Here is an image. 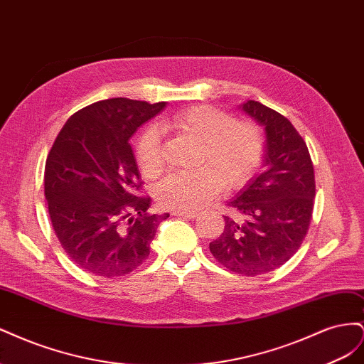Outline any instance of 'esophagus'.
Segmentation results:
<instances>
[{"label": "esophagus", "mask_w": 364, "mask_h": 364, "mask_svg": "<svg viewBox=\"0 0 364 364\" xmlns=\"http://www.w3.org/2000/svg\"><path fill=\"white\" fill-rule=\"evenodd\" d=\"M171 214L176 217H185V218H196L197 217V213H193V211H173Z\"/></svg>", "instance_id": "obj_1"}]
</instances>
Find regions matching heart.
Listing matches in <instances>:
<instances>
[{"instance_id":"obj_1","label":"heart","mask_w":364,"mask_h":364,"mask_svg":"<svg viewBox=\"0 0 364 364\" xmlns=\"http://www.w3.org/2000/svg\"><path fill=\"white\" fill-rule=\"evenodd\" d=\"M200 142L196 164L190 173H173L156 188V200L174 211H196L226 190L245 186L262 162L264 139L252 121H235L232 115L213 106L196 105L162 118L158 127L141 132L135 144V158L141 173L149 179L164 171L165 161L161 132Z\"/></svg>"}]
</instances>
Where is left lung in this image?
Here are the masks:
<instances>
[{"mask_svg":"<svg viewBox=\"0 0 364 364\" xmlns=\"http://www.w3.org/2000/svg\"><path fill=\"white\" fill-rule=\"evenodd\" d=\"M266 129L264 170L228 206L225 229L209 250L230 272L258 277L287 262L308 232L316 182L310 151L290 121L259 102L241 106Z\"/></svg>","mask_w":364,"mask_h":364,"instance_id":"8db88e82","label":"left lung"}]
</instances>
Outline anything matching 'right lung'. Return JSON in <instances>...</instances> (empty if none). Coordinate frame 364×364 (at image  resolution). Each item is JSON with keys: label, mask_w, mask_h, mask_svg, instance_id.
<instances>
[{"label": "right lung", "mask_w": 364, "mask_h": 364, "mask_svg": "<svg viewBox=\"0 0 364 364\" xmlns=\"http://www.w3.org/2000/svg\"><path fill=\"white\" fill-rule=\"evenodd\" d=\"M165 106L107 98L68 118L47 156L43 188L54 232L77 266L126 277L149 258L158 225L150 214L130 136Z\"/></svg>", "instance_id": "1"}]
</instances>
